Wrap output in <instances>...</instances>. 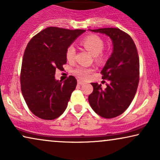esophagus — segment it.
<instances>
[{
	"label": "esophagus",
	"instance_id": "esophagus-1",
	"mask_svg": "<svg viewBox=\"0 0 160 160\" xmlns=\"http://www.w3.org/2000/svg\"><path fill=\"white\" fill-rule=\"evenodd\" d=\"M77 82H78V84H84V81H82V80H81V79H78V81H77Z\"/></svg>",
	"mask_w": 160,
	"mask_h": 160
}]
</instances>
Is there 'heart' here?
<instances>
[{
    "mask_svg": "<svg viewBox=\"0 0 160 160\" xmlns=\"http://www.w3.org/2000/svg\"><path fill=\"white\" fill-rule=\"evenodd\" d=\"M82 44L93 56H95L98 60H102L103 56L102 50L103 49L104 43L100 37L95 35L88 36L82 41ZM76 49L73 45H70L66 50V58L68 61H72L75 58ZM93 70L84 66L77 67L74 69L73 73L76 76L82 79H86L90 75Z\"/></svg>",
    "mask_w": 160,
    "mask_h": 160,
    "instance_id": "1",
    "label": "heart"
}]
</instances>
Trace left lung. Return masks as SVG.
<instances>
[{"instance_id":"obj_1","label":"left lung","mask_w":160,"mask_h":160,"mask_svg":"<svg viewBox=\"0 0 160 160\" xmlns=\"http://www.w3.org/2000/svg\"><path fill=\"white\" fill-rule=\"evenodd\" d=\"M105 34L111 39L113 52L101 71L102 79L110 84L102 89L101 84L91 83L93 92L89 105L100 117H118L128 108L136 93L139 82V58L132 38L119 28L89 30Z\"/></svg>"}]
</instances>
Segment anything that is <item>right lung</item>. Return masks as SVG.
Masks as SVG:
<instances>
[{"mask_svg": "<svg viewBox=\"0 0 160 160\" xmlns=\"http://www.w3.org/2000/svg\"><path fill=\"white\" fill-rule=\"evenodd\" d=\"M85 30L49 27L32 37L26 47L22 63L20 83L23 98L30 111L42 119L52 120L67 108L77 81L55 79L57 69L67 62L68 47Z\"/></svg>", "mask_w": 160, "mask_h": 160, "instance_id": "obj_1", "label": "right lung"}]
</instances>
